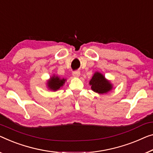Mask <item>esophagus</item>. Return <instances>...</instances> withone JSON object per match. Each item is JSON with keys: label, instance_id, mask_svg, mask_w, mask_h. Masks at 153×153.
I'll return each instance as SVG.
<instances>
[{"label": "esophagus", "instance_id": "esophagus-1", "mask_svg": "<svg viewBox=\"0 0 153 153\" xmlns=\"http://www.w3.org/2000/svg\"><path fill=\"white\" fill-rule=\"evenodd\" d=\"M79 75H80V73H79V71H73V76L74 77H79Z\"/></svg>", "mask_w": 153, "mask_h": 153}]
</instances>
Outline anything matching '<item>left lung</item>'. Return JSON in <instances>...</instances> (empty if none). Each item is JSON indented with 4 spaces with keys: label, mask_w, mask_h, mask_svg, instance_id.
<instances>
[{
    "label": "left lung",
    "mask_w": 153,
    "mask_h": 153,
    "mask_svg": "<svg viewBox=\"0 0 153 153\" xmlns=\"http://www.w3.org/2000/svg\"><path fill=\"white\" fill-rule=\"evenodd\" d=\"M91 89L98 93H106L112 89V85L108 80L104 78V76L100 73L97 72L93 75L90 81Z\"/></svg>",
    "instance_id": "8db88e82"
}]
</instances>
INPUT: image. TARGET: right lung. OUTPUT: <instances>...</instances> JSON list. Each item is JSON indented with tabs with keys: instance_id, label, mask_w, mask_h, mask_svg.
Masks as SVG:
<instances>
[{
	"instance_id": "obj_1",
	"label": "right lung",
	"mask_w": 153,
	"mask_h": 153,
	"mask_svg": "<svg viewBox=\"0 0 153 153\" xmlns=\"http://www.w3.org/2000/svg\"><path fill=\"white\" fill-rule=\"evenodd\" d=\"M65 80V79H60L58 77L53 76L48 81V86L50 89L56 91L63 85Z\"/></svg>"
}]
</instances>
